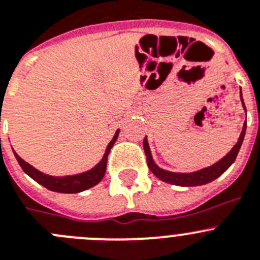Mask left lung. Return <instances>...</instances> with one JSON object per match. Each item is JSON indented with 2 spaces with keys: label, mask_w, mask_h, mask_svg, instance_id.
<instances>
[{
  "label": "left lung",
  "mask_w": 260,
  "mask_h": 260,
  "mask_svg": "<svg viewBox=\"0 0 260 260\" xmlns=\"http://www.w3.org/2000/svg\"><path fill=\"white\" fill-rule=\"evenodd\" d=\"M240 98H241L242 107H244L245 112H246L241 91H240ZM245 133H246V121L244 122V127H242V132L241 134H240L239 140L236 143V146L233 147L223 158H220L218 162L213 164L211 166L200 169V170L197 171H192V173H174V171H169L165 170V169L159 168V166L154 162L153 157H152L151 148H149L147 137L143 140V148H144V152H146L147 165H148L149 170H151L159 180L170 183V184L174 185H179V187H196V185L208 184V183L215 180L216 178L220 177V175L235 162L236 157L239 154L240 148H241L242 146V142H244Z\"/></svg>",
  "instance_id": "8db88e82"
}]
</instances>
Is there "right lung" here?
Here are the masks:
<instances>
[{"mask_svg": "<svg viewBox=\"0 0 260 260\" xmlns=\"http://www.w3.org/2000/svg\"><path fill=\"white\" fill-rule=\"evenodd\" d=\"M118 134H120V128H117V132L114 133L113 138H112L111 142L108 143V146H107L103 157H102L101 161H99L94 168H91L90 170L83 171V173L73 174V175L55 177V175L45 174L42 173V171L37 170L36 168H33V166L29 165L28 162H25L24 159L21 158L20 156H18V153H16L14 149L13 152L16 161L19 162L20 168L23 169V171H24L27 175H29L33 180H36L38 184L44 185L45 188L52 190V192H59V193H80L82 190H86L89 189V188L96 185L98 183L103 179L107 169V158H108L111 148L113 147L116 140H117Z\"/></svg>", "mask_w": 260, "mask_h": 260, "instance_id": "obj_1", "label": "right lung"}]
</instances>
